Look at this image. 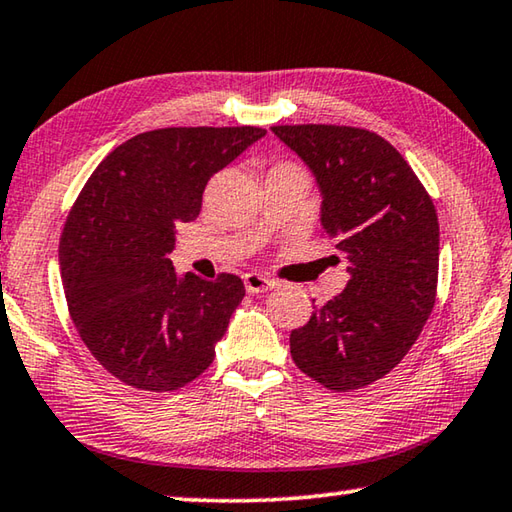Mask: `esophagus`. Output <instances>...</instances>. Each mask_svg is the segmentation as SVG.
Returning <instances> with one entry per match:
<instances>
[{"mask_svg":"<svg viewBox=\"0 0 512 512\" xmlns=\"http://www.w3.org/2000/svg\"><path fill=\"white\" fill-rule=\"evenodd\" d=\"M244 284H246V291L253 293V296H259V293H266V291L275 289V282L268 280V277H264V275H259V273H246Z\"/></svg>","mask_w":512,"mask_h":512,"instance_id":"1","label":"esophagus"}]
</instances>
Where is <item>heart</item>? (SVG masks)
I'll return each mask as SVG.
<instances>
[{"label": "heart", "instance_id": "obj_1", "mask_svg": "<svg viewBox=\"0 0 512 512\" xmlns=\"http://www.w3.org/2000/svg\"><path fill=\"white\" fill-rule=\"evenodd\" d=\"M280 167H293V164H280Z\"/></svg>", "mask_w": 512, "mask_h": 512}]
</instances>
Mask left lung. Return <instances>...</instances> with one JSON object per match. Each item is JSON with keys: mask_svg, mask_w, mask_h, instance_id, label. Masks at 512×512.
Instances as JSON below:
<instances>
[{"mask_svg": "<svg viewBox=\"0 0 512 512\" xmlns=\"http://www.w3.org/2000/svg\"><path fill=\"white\" fill-rule=\"evenodd\" d=\"M314 173L320 225L348 259L345 289L291 332L296 366L329 391L388 375L436 302L438 216L400 151L352 126H273Z\"/></svg>", "mask_w": 512, "mask_h": 512, "instance_id": "8db88e82", "label": "left lung"}]
</instances>
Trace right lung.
Listing matches in <instances>:
<instances>
[{
    "label": "right lung",
    "instance_id": "obj_1",
    "mask_svg": "<svg viewBox=\"0 0 512 512\" xmlns=\"http://www.w3.org/2000/svg\"><path fill=\"white\" fill-rule=\"evenodd\" d=\"M264 128H160L106 155L65 221L58 259L76 329L110 375L178 391L214 361L246 296L237 275H176V228L194 221L207 180Z\"/></svg>",
    "mask_w": 512,
    "mask_h": 512
}]
</instances>
